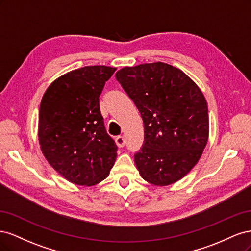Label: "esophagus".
Here are the masks:
<instances>
[{
	"mask_svg": "<svg viewBox=\"0 0 251 251\" xmlns=\"http://www.w3.org/2000/svg\"><path fill=\"white\" fill-rule=\"evenodd\" d=\"M115 141H116V144L119 147V148H123L125 147L126 144V138L124 137V136H117V137L115 138Z\"/></svg>",
	"mask_w": 251,
	"mask_h": 251,
	"instance_id": "34e87169",
	"label": "esophagus"
}]
</instances>
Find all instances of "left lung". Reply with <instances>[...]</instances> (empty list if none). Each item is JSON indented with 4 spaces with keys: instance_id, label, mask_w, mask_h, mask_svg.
<instances>
[{
    "instance_id": "left-lung-1",
    "label": "left lung",
    "mask_w": 251,
    "mask_h": 251,
    "mask_svg": "<svg viewBox=\"0 0 251 251\" xmlns=\"http://www.w3.org/2000/svg\"><path fill=\"white\" fill-rule=\"evenodd\" d=\"M115 77L143 120V143L134 155L141 177L157 186L183 178L208 139V109L201 90L164 63L126 67Z\"/></svg>"
}]
</instances>
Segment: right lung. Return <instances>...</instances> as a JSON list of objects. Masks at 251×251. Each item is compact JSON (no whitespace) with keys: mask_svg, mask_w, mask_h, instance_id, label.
<instances>
[{"mask_svg":"<svg viewBox=\"0 0 251 251\" xmlns=\"http://www.w3.org/2000/svg\"><path fill=\"white\" fill-rule=\"evenodd\" d=\"M116 68L87 66L53 81L39 114V140L49 164L72 183L91 186L109 176L117 146L105 130L100 95Z\"/></svg>","mask_w":251,"mask_h":251,"instance_id":"right-lung-1","label":"right lung"}]
</instances>
